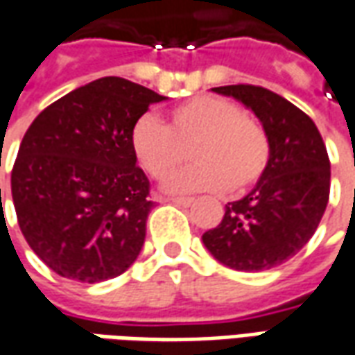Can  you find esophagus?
Segmentation results:
<instances>
[{
	"mask_svg": "<svg viewBox=\"0 0 355 355\" xmlns=\"http://www.w3.org/2000/svg\"><path fill=\"white\" fill-rule=\"evenodd\" d=\"M165 202H173V204H177V206L188 208V206H192V204H194V198H167Z\"/></svg>",
	"mask_w": 355,
	"mask_h": 355,
	"instance_id": "esophagus-1",
	"label": "esophagus"
}]
</instances>
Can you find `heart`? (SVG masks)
Masks as SVG:
<instances>
[{
	"label": "heart",
	"mask_w": 355,
	"mask_h": 355,
	"mask_svg": "<svg viewBox=\"0 0 355 355\" xmlns=\"http://www.w3.org/2000/svg\"><path fill=\"white\" fill-rule=\"evenodd\" d=\"M132 153L149 177L175 173L188 159L198 161L165 182L167 192L247 190L264 177L270 163V139L259 120L233 101L200 95L178 105L165 126L153 114L137 118L130 134Z\"/></svg>",
	"instance_id": "heart-1"
}]
</instances>
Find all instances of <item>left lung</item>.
Listing matches in <instances>:
<instances>
[{
	"label": "left lung",
	"instance_id": "left-lung-1",
	"mask_svg": "<svg viewBox=\"0 0 355 355\" xmlns=\"http://www.w3.org/2000/svg\"><path fill=\"white\" fill-rule=\"evenodd\" d=\"M254 112L270 139L264 177L229 202L218 227L202 235L229 268L262 272L284 264L309 243L329 204L330 161L315 122L284 96L257 85L214 87Z\"/></svg>",
	"mask_w": 355,
	"mask_h": 355
}]
</instances>
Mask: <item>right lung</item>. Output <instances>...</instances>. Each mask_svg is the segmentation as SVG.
Segmentation results:
<instances>
[{"mask_svg": "<svg viewBox=\"0 0 355 355\" xmlns=\"http://www.w3.org/2000/svg\"><path fill=\"white\" fill-rule=\"evenodd\" d=\"M165 98L101 77L46 107L26 130L11 173L17 219L36 257L62 278L105 282L137 259L153 202L130 134Z\"/></svg>", "mask_w": 355, "mask_h": 355, "instance_id": "right-lung-1", "label": "right lung"}]
</instances>
